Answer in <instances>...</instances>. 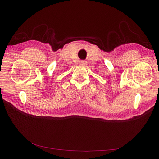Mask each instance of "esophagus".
Wrapping results in <instances>:
<instances>
[{
	"instance_id": "1",
	"label": "esophagus",
	"mask_w": 159,
	"mask_h": 159,
	"mask_svg": "<svg viewBox=\"0 0 159 159\" xmlns=\"http://www.w3.org/2000/svg\"><path fill=\"white\" fill-rule=\"evenodd\" d=\"M80 65H81V66H86L87 65V61H82L80 62Z\"/></svg>"
}]
</instances>
